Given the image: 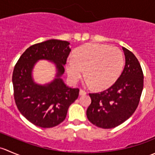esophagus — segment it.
I'll use <instances>...</instances> for the list:
<instances>
[{"label":"esophagus","instance_id":"34e87169","mask_svg":"<svg viewBox=\"0 0 155 155\" xmlns=\"http://www.w3.org/2000/svg\"><path fill=\"white\" fill-rule=\"evenodd\" d=\"M85 94H86V91L80 89V91H79V95H85Z\"/></svg>","mask_w":155,"mask_h":155}]
</instances>
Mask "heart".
Wrapping results in <instances>:
<instances>
[{
    "instance_id": "obj_1",
    "label": "heart",
    "mask_w": 155,
    "mask_h": 155,
    "mask_svg": "<svg viewBox=\"0 0 155 155\" xmlns=\"http://www.w3.org/2000/svg\"><path fill=\"white\" fill-rule=\"evenodd\" d=\"M124 56L120 49L107 45L87 43L78 48L67 61V73L72 82L82 78L85 70L87 85L103 90L112 85L122 71Z\"/></svg>"
}]
</instances>
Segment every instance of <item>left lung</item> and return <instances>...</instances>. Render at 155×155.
I'll list each match as a JSON object with an SVG mask.
<instances>
[{
  "label": "left lung",
  "instance_id": "left-lung-1",
  "mask_svg": "<svg viewBox=\"0 0 155 155\" xmlns=\"http://www.w3.org/2000/svg\"><path fill=\"white\" fill-rule=\"evenodd\" d=\"M125 66L118 80L107 90L89 94L91 103L86 115L98 127L110 129L120 125L134 114L143 89V73L136 56L122 47Z\"/></svg>",
  "mask_w": 155,
  "mask_h": 155
}]
</instances>
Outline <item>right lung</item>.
<instances>
[{
  "label": "right lung",
  "instance_id": "right-lung-1",
  "mask_svg": "<svg viewBox=\"0 0 155 155\" xmlns=\"http://www.w3.org/2000/svg\"><path fill=\"white\" fill-rule=\"evenodd\" d=\"M70 43L48 40L30 46L17 61L12 85L15 104L21 115L34 125L53 127L64 121L69 107L79 96V88L67 86L61 79L64 66L71 49ZM40 60L52 62L56 68V78L40 85L32 79V69Z\"/></svg>",
  "mask_w": 155,
  "mask_h": 155
}]
</instances>
